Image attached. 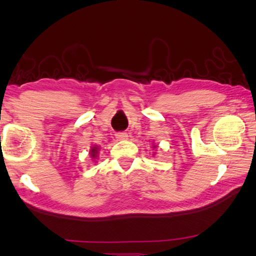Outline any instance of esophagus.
<instances>
[{
    "instance_id": "obj_1",
    "label": "esophagus",
    "mask_w": 256,
    "mask_h": 256,
    "mask_svg": "<svg viewBox=\"0 0 256 256\" xmlns=\"http://www.w3.org/2000/svg\"><path fill=\"white\" fill-rule=\"evenodd\" d=\"M116 138L119 140H127L128 138V134L127 132H116Z\"/></svg>"
}]
</instances>
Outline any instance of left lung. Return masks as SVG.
<instances>
[{"instance_id": "1", "label": "left lung", "mask_w": 256, "mask_h": 256, "mask_svg": "<svg viewBox=\"0 0 256 256\" xmlns=\"http://www.w3.org/2000/svg\"><path fill=\"white\" fill-rule=\"evenodd\" d=\"M154 147H155V146H154Z\"/></svg>"}]
</instances>
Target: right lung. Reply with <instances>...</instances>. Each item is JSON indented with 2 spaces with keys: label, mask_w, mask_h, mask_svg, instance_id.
<instances>
[{
  "label": "right lung",
  "mask_w": 256,
  "mask_h": 256,
  "mask_svg": "<svg viewBox=\"0 0 256 256\" xmlns=\"http://www.w3.org/2000/svg\"><path fill=\"white\" fill-rule=\"evenodd\" d=\"M98 146L92 147L91 152H90V153H91V158H96V156H98Z\"/></svg>",
  "instance_id": "add662e5"
}]
</instances>
